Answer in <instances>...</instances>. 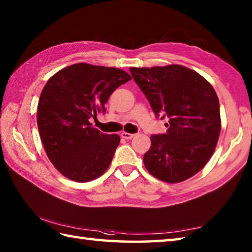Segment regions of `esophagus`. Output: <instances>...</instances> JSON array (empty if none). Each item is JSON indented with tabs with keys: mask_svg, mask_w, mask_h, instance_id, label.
Masks as SVG:
<instances>
[{
	"mask_svg": "<svg viewBox=\"0 0 252 252\" xmlns=\"http://www.w3.org/2000/svg\"><path fill=\"white\" fill-rule=\"evenodd\" d=\"M121 137L126 138V140H131V138L134 137V134H132V133H127V132H122Z\"/></svg>",
	"mask_w": 252,
	"mask_h": 252,
	"instance_id": "1",
	"label": "esophagus"
}]
</instances>
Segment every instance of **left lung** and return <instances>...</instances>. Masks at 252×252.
I'll list each match as a JSON object with an SVG mask.
<instances>
[{"label": "left lung", "mask_w": 252, "mask_h": 252, "mask_svg": "<svg viewBox=\"0 0 252 252\" xmlns=\"http://www.w3.org/2000/svg\"><path fill=\"white\" fill-rule=\"evenodd\" d=\"M156 117L167 118V133L152 135L143 157L155 178L180 183L205 167L221 131L220 104L215 89L199 73L181 65L130 68Z\"/></svg>", "instance_id": "8db88e82"}]
</instances>
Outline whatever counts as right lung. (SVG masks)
<instances>
[{"instance_id": "right-lung-1", "label": "right lung", "mask_w": 252, "mask_h": 252, "mask_svg": "<svg viewBox=\"0 0 252 252\" xmlns=\"http://www.w3.org/2000/svg\"><path fill=\"white\" fill-rule=\"evenodd\" d=\"M131 76L114 67L79 63L52 76L37 104V129L53 165L69 180L89 182L108 169L118 134H104L91 118L104 112L112 92Z\"/></svg>"}]
</instances>
